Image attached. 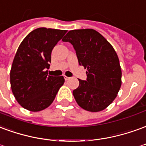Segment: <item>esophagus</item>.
Returning <instances> with one entry per match:
<instances>
[{
  "mask_svg": "<svg viewBox=\"0 0 146 146\" xmlns=\"http://www.w3.org/2000/svg\"><path fill=\"white\" fill-rule=\"evenodd\" d=\"M64 79H65L66 81L68 80V79H70V78H69V77H67V76H65V75L64 76Z\"/></svg>",
  "mask_w": 146,
  "mask_h": 146,
  "instance_id": "obj_1",
  "label": "esophagus"
}]
</instances>
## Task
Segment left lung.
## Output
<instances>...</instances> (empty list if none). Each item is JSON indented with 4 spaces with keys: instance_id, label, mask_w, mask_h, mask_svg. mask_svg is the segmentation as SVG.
Masks as SVG:
<instances>
[{
    "instance_id": "obj_1",
    "label": "left lung",
    "mask_w": 146,
    "mask_h": 146,
    "mask_svg": "<svg viewBox=\"0 0 146 146\" xmlns=\"http://www.w3.org/2000/svg\"><path fill=\"white\" fill-rule=\"evenodd\" d=\"M62 41L72 44L79 65L87 69L86 80L78 79L79 86L73 91L77 104L91 112L106 109L121 86V68L113 47L92 29L69 31Z\"/></svg>"
}]
</instances>
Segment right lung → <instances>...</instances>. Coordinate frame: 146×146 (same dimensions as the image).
Listing matches in <instances>:
<instances>
[{
  "mask_svg": "<svg viewBox=\"0 0 146 146\" xmlns=\"http://www.w3.org/2000/svg\"><path fill=\"white\" fill-rule=\"evenodd\" d=\"M66 30L38 28L22 40L10 72L11 90L23 108L37 112L46 109L64 82L63 76L47 74L51 52Z\"/></svg>",
  "mask_w": 146,
  "mask_h": 146,
  "instance_id": "add662e5",
  "label": "right lung"
}]
</instances>
